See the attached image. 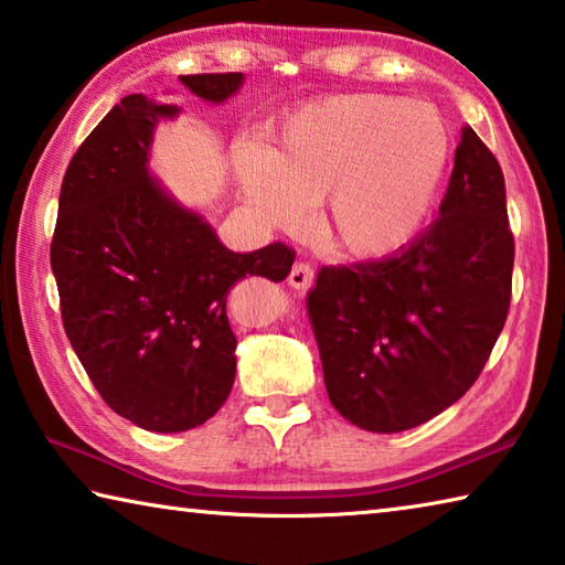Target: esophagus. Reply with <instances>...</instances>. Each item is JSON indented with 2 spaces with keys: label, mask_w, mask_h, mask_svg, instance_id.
<instances>
[{
  "label": "esophagus",
  "mask_w": 565,
  "mask_h": 565,
  "mask_svg": "<svg viewBox=\"0 0 565 565\" xmlns=\"http://www.w3.org/2000/svg\"><path fill=\"white\" fill-rule=\"evenodd\" d=\"M289 284L296 291H309L313 286V266L311 264H294L289 274Z\"/></svg>",
  "instance_id": "1"
}]
</instances>
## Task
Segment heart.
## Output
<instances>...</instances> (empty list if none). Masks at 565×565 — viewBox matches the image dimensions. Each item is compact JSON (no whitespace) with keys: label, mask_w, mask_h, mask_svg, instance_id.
<instances>
[{"label":"heart","mask_w":565,"mask_h":565,"mask_svg":"<svg viewBox=\"0 0 565 565\" xmlns=\"http://www.w3.org/2000/svg\"><path fill=\"white\" fill-rule=\"evenodd\" d=\"M451 137L434 107L386 94L303 104L271 137L242 145L234 171L262 222L299 228L323 202L321 226L339 252L386 259L426 226L444 184Z\"/></svg>","instance_id":"b5f03b06"}]
</instances>
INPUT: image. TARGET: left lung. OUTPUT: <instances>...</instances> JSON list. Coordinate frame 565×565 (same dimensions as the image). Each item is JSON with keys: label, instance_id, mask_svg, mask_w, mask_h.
Wrapping results in <instances>:
<instances>
[{"label": "left lung", "instance_id": "obj_1", "mask_svg": "<svg viewBox=\"0 0 565 565\" xmlns=\"http://www.w3.org/2000/svg\"><path fill=\"white\" fill-rule=\"evenodd\" d=\"M511 274L503 171L466 124L436 222L386 259L323 266L306 299L333 408L398 434L456 404L503 329Z\"/></svg>", "mask_w": 565, "mask_h": 565}]
</instances>
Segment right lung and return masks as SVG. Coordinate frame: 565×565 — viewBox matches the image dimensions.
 Returning <instances> with one entry per match:
<instances>
[{"label":"right lung","instance_id":"add662e5","mask_svg":"<svg viewBox=\"0 0 565 565\" xmlns=\"http://www.w3.org/2000/svg\"><path fill=\"white\" fill-rule=\"evenodd\" d=\"M244 79L179 76L209 104L232 99ZM179 114L145 94L114 104L70 161L52 238L74 353L111 411L157 434L189 431L222 408L236 376L226 296L246 276L281 281L294 264L284 244L226 248L151 174L154 131Z\"/></svg>","mask_w":565,"mask_h":565}]
</instances>
